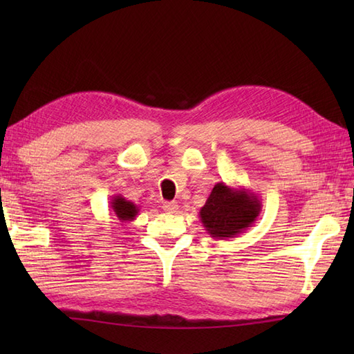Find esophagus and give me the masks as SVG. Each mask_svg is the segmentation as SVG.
I'll list each match as a JSON object with an SVG mask.
<instances>
[{
    "mask_svg": "<svg viewBox=\"0 0 354 354\" xmlns=\"http://www.w3.org/2000/svg\"><path fill=\"white\" fill-rule=\"evenodd\" d=\"M162 208H164V212H167L170 214H175V213H178L179 205L176 204V202H164Z\"/></svg>",
    "mask_w": 354,
    "mask_h": 354,
    "instance_id": "esophagus-1",
    "label": "esophagus"
}]
</instances>
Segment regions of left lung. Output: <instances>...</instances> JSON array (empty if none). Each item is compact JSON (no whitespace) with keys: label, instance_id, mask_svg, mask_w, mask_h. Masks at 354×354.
Here are the masks:
<instances>
[{"label":"left lung","instance_id":"obj_1","mask_svg":"<svg viewBox=\"0 0 354 354\" xmlns=\"http://www.w3.org/2000/svg\"><path fill=\"white\" fill-rule=\"evenodd\" d=\"M261 201L251 190L234 189L225 183H217L199 217L205 231L214 239H232L243 232L259 219Z\"/></svg>","mask_w":354,"mask_h":354}]
</instances>
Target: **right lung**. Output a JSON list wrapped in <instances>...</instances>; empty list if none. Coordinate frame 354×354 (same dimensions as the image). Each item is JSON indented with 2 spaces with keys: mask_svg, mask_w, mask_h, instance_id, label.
<instances>
[{
  "mask_svg": "<svg viewBox=\"0 0 354 354\" xmlns=\"http://www.w3.org/2000/svg\"><path fill=\"white\" fill-rule=\"evenodd\" d=\"M111 208L120 222H132L138 216L140 208L133 202L124 199L122 194H114L111 199Z\"/></svg>",
  "mask_w": 354,
  "mask_h": 354,
  "instance_id": "right-lung-1",
  "label": "right lung"
}]
</instances>
